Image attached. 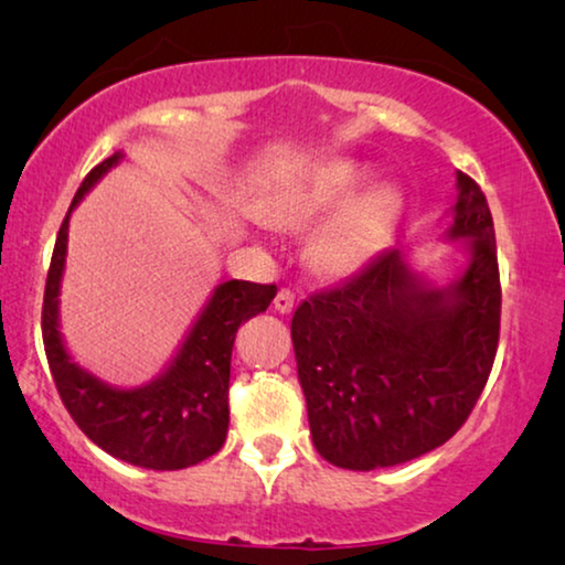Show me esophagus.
I'll use <instances>...</instances> for the list:
<instances>
[{
  "label": "esophagus",
  "instance_id": "1",
  "mask_svg": "<svg viewBox=\"0 0 565 565\" xmlns=\"http://www.w3.org/2000/svg\"><path fill=\"white\" fill-rule=\"evenodd\" d=\"M292 303H296V296H292V292L288 290V288H282L280 292H277L275 296V311L277 313H290L292 311Z\"/></svg>",
  "mask_w": 565,
  "mask_h": 565
}]
</instances>
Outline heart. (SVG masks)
Wrapping results in <instances>:
<instances>
[{
  "mask_svg": "<svg viewBox=\"0 0 565 565\" xmlns=\"http://www.w3.org/2000/svg\"><path fill=\"white\" fill-rule=\"evenodd\" d=\"M367 177L370 169L354 159H319L285 180L259 215L267 226L300 234L331 210L308 236V265L327 277L352 275L377 257L404 213V190L396 182L354 192Z\"/></svg>",
  "mask_w": 565,
  "mask_h": 565,
  "instance_id": "b5f03b06",
  "label": "heart"
}]
</instances>
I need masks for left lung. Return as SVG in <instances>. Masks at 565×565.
Returning a JSON list of instances; mask_svg holds the SVG:
<instances>
[{
  "label": "left lung",
  "mask_w": 565,
  "mask_h": 565,
  "mask_svg": "<svg viewBox=\"0 0 565 565\" xmlns=\"http://www.w3.org/2000/svg\"><path fill=\"white\" fill-rule=\"evenodd\" d=\"M443 242L460 273L435 282L391 249L342 288L303 300L290 337L313 447L347 470L391 468L445 445L473 412L499 344V265L489 203L455 172Z\"/></svg>",
  "instance_id": "obj_1"
}]
</instances>
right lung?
Returning a JSON list of instances; mask_svg holds the SVG:
<instances>
[{
  "label": "right lung",
  "mask_w": 565,
  "mask_h": 565,
  "mask_svg": "<svg viewBox=\"0 0 565 565\" xmlns=\"http://www.w3.org/2000/svg\"><path fill=\"white\" fill-rule=\"evenodd\" d=\"M126 157L115 151L84 177L61 223L43 298V344L58 396L79 429L107 455L149 470H182L211 458L226 443L228 377L236 331L267 311L275 285L218 282L188 334L149 383L120 388L74 360L61 334V280L66 269L68 218L84 195Z\"/></svg>",
  "instance_id": "obj_1"
}]
</instances>
